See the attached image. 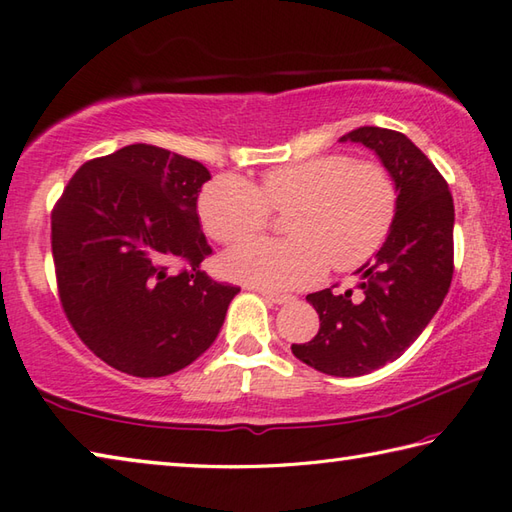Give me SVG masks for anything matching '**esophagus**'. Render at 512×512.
I'll list each match as a JSON object with an SVG mask.
<instances>
[{
	"label": "esophagus",
	"instance_id": "34e87169",
	"mask_svg": "<svg viewBox=\"0 0 512 512\" xmlns=\"http://www.w3.org/2000/svg\"><path fill=\"white\" fill-rule=\"evenodd\" d=\"M259 295H262L268 304H286L288 302V295H275V293H266V290H259Z\"/></svg>",
	"mask_w": 512,
	"mask_h": 512
}]
</instances>
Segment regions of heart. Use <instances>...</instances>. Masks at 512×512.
Masks as SVG:
<instances>
[{
    "mask_svg": "<svg viewBox=\"0 0 512 512\" xmlns=\"http://www.w3.org/2000/svg\"><path fill=\"white\" fill-rule=\"evenodd\" d=\"M270 208L286 213L284 239H248L228 250L224 273L248 286L290 290L317 282L326 266L353 270L382 246L397 213V184L379 162L333 153L279 166L253 186L219 175L199 197L206 233L233 244L262 230Z\"/></svg>",
    "mask_w": 512,
    "mask_h": 512,
    "instance_id": "heart-1",
    "label": "heart"
}]
</instances>
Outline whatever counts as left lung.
I'll list each match as a JSON object with an SVG mask.
<instances>
[{"label":"left lung","instance_id":"left-lung-1","mask_svg":"<svg viewBox=\"0 0 512 512\" xmlns=\"http://www.w3.org/2000/svg\"><path fill=\"white\" fill-rule=\"evenodd\" d=\"M339 142L364 144L390 170L397 213L375 259L357 270L359 293H310L319 333L290 348L319 373L359 377L402 357L442 306L453 279L455 206L446 179L397 130L362 126Z\"/></svg>","mask_w":512,"mask_h":512}]
</instances>
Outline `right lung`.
Masks as SVG:
<instances>
[{
  "label": "right lung",
  "mask_w": 512,
  "mask_h": 512,
  "mask_svg": "<svg viewBox=\"0 0 512 512\" xmlns=\"http://www.w3.org/2000/svg\"><path fill=\"white\" fill-rule=\"evenodd\" d=\"M208 168L130 144L90 159L53 208L59 299L79 339L122 373L164 377L210 348L237 286L202 270L213 253L197 197ZM186 261L173 274L169 266Z\"/></svg>",
  "instance_id": "right-lung-1"
}]
</instances>
